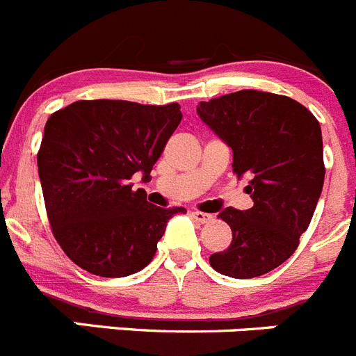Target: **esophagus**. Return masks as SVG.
<instances>
[{"mask_svg": "<svg viewBox=\"0 0 356 356\" xmlns=\"http://www.w3.org/2000/svg\"><path fill=\"white\" fill-rule=\"evenodd\" d=\"M191 217L198 224H207V222H212L213 220V216H210V213H205V212H198V210H193Z\"/></svg>", "mask_w": 356, "mask_h": 356, "instance_id": "34e87169", "label": "esophagus"}]
</instances>
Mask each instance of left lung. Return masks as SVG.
<instances>
[{
    "label": "left lung",
    "mask_w": 356,
    "mask_h": 356,
    "mask_svg": "<svg viewBox=\"0 0 356 356\" xmlns=\"http://www.w3.org/2000/svg\"><path fill=\"white\" fill-rule=\"evenodd\" d=\"M196 113L233 151V170L248 177L245 191L254 207L224 209L233 240L210 255V266L231 278H255L296 252L322 195L325 167L320 123L285 95L240 90L209 102Z\"/></svg>",
    "instance_id": "obj_1"
}]
</instances>
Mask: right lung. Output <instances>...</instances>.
Here are the masks:
<instances>
[{"label": "right lung", "instance_id": "1", "mask_svg": "<svg viewBox=\"0 0 356 356\" xmlns=\"http://www.w3.org/2000/svg\"><path fill=\"white\" fill-rule=\"evenodd\" d=\"M179 104L76 101L44 125L38 174L55 240L97 277L122 278L147 266L167 222L182 207L151 205L134 174L151 179L179 127Z\"/></svg>", "mask_w": 356, "mask_h": 356}]
</instances>
